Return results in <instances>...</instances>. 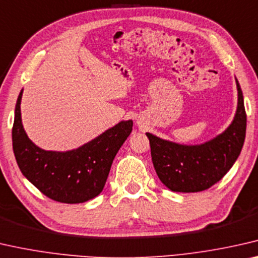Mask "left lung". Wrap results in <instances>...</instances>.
Here are the masks:
<instances>
[{"label":"left lung","instance_id":"8db88e82","mask_svg":"<svg viewBox=\"0 0 258 258\" xmlns=\"http://www.w3.org/2000/svg\"><path fill=\"white\" fill-rule=\"evenodd\" d=\"M236 80V79H235ZM237 109L227 130L201 145H180L146 133L152 161L161 182L175 192H199L219 182L233 167L243 147L247 127L239 81Z\"/></svg>","mask_w":258,"mask_h":258}]
</instances>
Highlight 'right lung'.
<instances>
[{
    "mask_svg": "<svg viewBox=\"0 0 258 258\" xmlns=\"http://www.w3.org/2000/svg\"><path fill=\"white\" fill-rule=\"evenodd\" d=\"M19 92L13 126V149L22 174L55 202L84 203L101 194L111 164L132 132V120H122L81 147L67 152L44 151L26 136L22 124Z\"/></svg>",
    "mask_w": 258,
    "mask_h": 258,
    "instance_id": "1",
    "label": "right lung"
}]
</instances>
